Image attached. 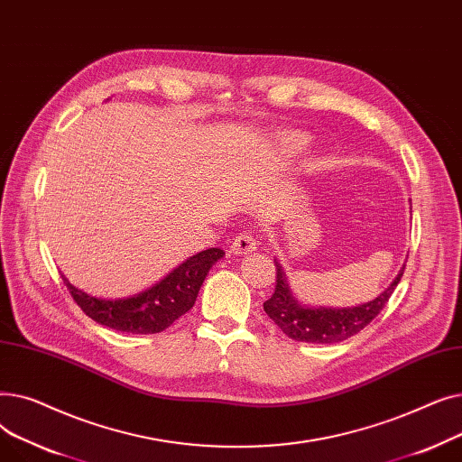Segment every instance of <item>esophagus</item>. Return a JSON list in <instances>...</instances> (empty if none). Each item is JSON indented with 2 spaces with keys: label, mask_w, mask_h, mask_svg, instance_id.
<instances>
[{
  "label": "esophagus",
  "mask_w": 462,
  "mask_h": 462,
  "mask_svg": "<svg viewBox=\"0 0 462 462\" xmlns=\"http://www.w3.org/2000/svg\"><path fill=\"white\" fill-rule=\"evenodd\" d=\"M256 237L251 234V232H241L236 236V239L232 241L230 245V251L237 256L241 254H247V253H253L256 249Z\"/></svg>",
  "instance_id": "1"
}]
</instances>
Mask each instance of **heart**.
Here are the masks:
<instances>
[{
    "label": "heart",
    "instance_id": "1",
    "mask_svg": "<svg viewBox=\"0 0 462 462\" xmlns=\"http://www.w3.org/2000/svg\"><path fill=\"white\" fill-rule=\"evenodd\" d=\"M309 145V138L300 133H281L275 140V152L281 159H294Z\"/></svg>",
    "mask_w": 462,
    "mask_h": 462
}]
</instances>
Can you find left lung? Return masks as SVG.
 Returning a JSON list of instances; mask_svg holds the SVG:
<instances>
[{"label":"left lung","instance_id":"obj_1","mask_svg":"<svg viewBox=\"0 0 462 462\" xmlns=\"http://www.w3.org/2000/svg\"><path fill=\"white\" fill-rule=\"evenodd\" d=\"M273 262L277 270L275 292L263 303V310L268 312V317L290 338L312 345L341 343L345 338L369 326L378 317V312L385 307L387 300L392 298L395 286L404 273L402 265L393 282L378 298L367 303L356 307H310L298 301V298L288 286V279L281 262L277 258H273Z\"/></svg>","mask_w":462,"mask_h":462}]
</instances>
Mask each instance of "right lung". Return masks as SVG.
Instances as JSON below:
<instances>
[{
	"mask_svg": "<svg viewBox=\"0 0 462 462\" xmlns=\"http://www.w3.org/2000/svg\"><path fill=\"white\" fill-rule=\"evenodd\" d=\"M225 256V251L211 247L192 254L153 286L129 298L103 300L72 286L61 279L72 300L97 324L133 335H150L172 326L197 301L199 290L213 265Z\"/></svg>",
	"mask_w": 462,
	"mask_h": 462,
	"instance_id": "right-lung-1",
	"label": "right lung"
}]
</instances>
